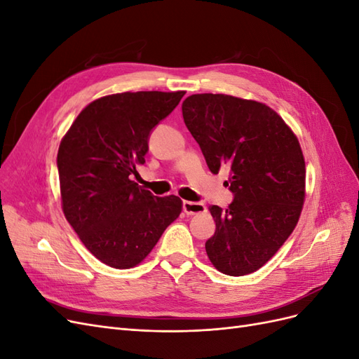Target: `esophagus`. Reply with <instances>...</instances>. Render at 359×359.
<instances>
[{"mask_svg":"<svg viewBox=\"0 0 359 359\" xmlns=\"http://www.w3.org/2000/svg\"><path fill=\"white\" fill-rule=\"evenodd\" d=\"M182 210L187 215H194V214H202L206 211L205 205L202 202H190V201H184L182 202Z\"/></svg>","mask_w":359,"mask_h":359,"instance_id":"1","label":"esophagus"}]
</instances>
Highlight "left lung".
<instances>
[{
	"mask_svg": "<svg viewBox=\"0 0 359 359\" xmlns=\"http://www.w3.org/2000/svg\"><path fill=\"white\" fill-rule=\"evenodd\" d=\"M189 132L212 173L229 168L233 201L211 205L215 232L206 255L223 274L264 266L295 229L304 203L306 163L297 136L264 103L226 94H193L182 103Z\"/></svg>",
	"mask_w": 359,
	"mask_h": 359,
	"instance_id": "obj_1",
	"label": "left lung"
}]
</instances>
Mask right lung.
Masks as SVG:
<instances>
[{"label": "right lung", "mask_w": 359, "mask_h": 359, "mask_svg": "<svg viewBox=\"0 0 359 359\" xmlns=\"http://www.w3.org/2000/svg\"><path fill=\"white\" fill-rule=\"evenodd\" d=\"M184 94L102 97L85 107L61 140L57 166L64 215L83 245L112 268L142 262L181 212L178 196H154L132 175L145 163L151 132Z\"/></svg>", "instance_id": "obj_1"}]
</instances>
